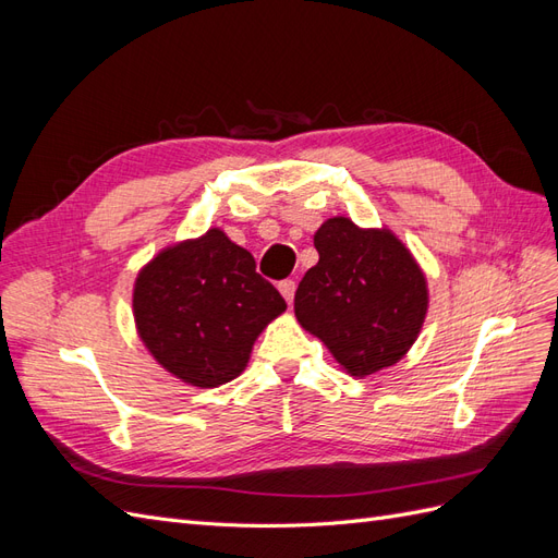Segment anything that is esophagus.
I'll use <instances>...</instances> for the list:
<instances>
[{"instance_id": "1", "label": "esophagus", "mask_w": 558, "mask_h": 558, "mask_svg": "<svg viewBox=\"0 0 558 558\" xmlns=\"http://www.w3.org/2000/svg\"><path fill=\"white\" fill-rule=\"evenodd\" d=\"M279 291H281V295H283V300L289 302H293V298H295V281L293 279H286V281H281L279 283Z\"/></svg>"}]
</instances>
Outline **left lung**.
Wrapping results in <instances>:
<instances>
[{
	"instance_id": "1",
	"label": "left lung",
	"mask_w": 558,
	"mask_h": 558,
	"mask_svg": "<svg viewBox=\"0 0 558 558\" xmlns=\"http://www.w3.org/2000/svg\"><path fill=\"white\" fill-rule=\"evenodd\" d=\"M318 263L295 291L300 326L328 347L349 375L396 365L424 326L428 286L391 230L335 216L314 234Z\"/></svg>"
}]
</instances>
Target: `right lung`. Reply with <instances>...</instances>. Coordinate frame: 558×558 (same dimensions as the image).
<instances>
[{
    "mask_svg": "<svg viewBox=\"0 0 558 558\" xmlns=\"http://www.w3.org/2000/svg\"><path fill=\"white\" fill-rule=\"evenodd\" d=\"M144 347L177 379L214 388L248 363L253 342L286 302L251 253L218 228L162 248L134 281Z\"/></svg>",
    "mask_w": 558,
    "mask_h": 558,
    "instance_id": "1",
    "label": "right lung"
}]
</instances>
